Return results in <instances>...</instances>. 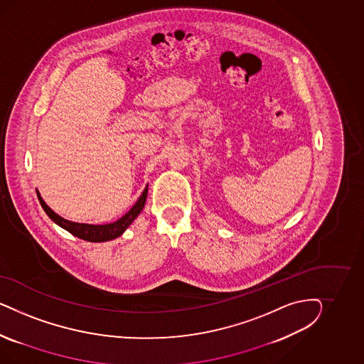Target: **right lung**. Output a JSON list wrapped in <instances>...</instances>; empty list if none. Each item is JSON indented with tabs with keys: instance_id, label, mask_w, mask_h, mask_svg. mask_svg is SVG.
<instances>
[{
	"instance_id": "1",
	"label": "right lung",
	"mask_w": 364,
	"mask_h": 364,
	"mask_svg": "<svg viewBox=\"0 0 364 364\" xmlns=\"http://www.w3.org/2000/svg\"><path fill=\"white\" fill-rule=\"evenodd\" d=\"M146 195H148V187H145L141 196L136 201V204L122 216V219H119V220L114 221V223H110V224L93 225V224H80V223H73V221L63 219L61 216H58L57 213H55L53 210H50L45 204L44 200L40 196V193L37 191V196H38L41 207L44 208L45 213L52 220L55 221V224H58L60 227H63L64 230L70 232L72 235L77 236V237L82 239V240L93 242H108V240L119 237L122 232L129 227V224L137 218V215L141 212V210H143L145 200H146Z\"/></svg>"
}]
</instances>
